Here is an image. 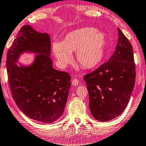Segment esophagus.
Instances as JSON below:
<instances>
[{
    "label": "esophagus",
    "instance_id": "34e87169",
    "mask_svg": "<svg viewBox=\"0 0 146 146\" xmlns=\"http://www.w3.org/2000/svg\"><path fill=\"white\" fill-rule=\"evenodd\" d=\"M78 83H79V81H78V80L76 79V78H74V79H72V84L74 86H78Z\"/></svg>",
    "mask_w": 146,
    "mask_h": 146
}]
</instances>
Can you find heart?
<instances>
[{
    "mask_svg": "<svg viewBox=\"0 0 146 146\" xmlns=\"http://www.w3.org/2000/svg\"><path fill=\"white\" fill-rule=\"evenodd\" d=\"M103 32L91 27L76 29L66 34L63 41L52 42V52L60 68H64L72 60L75 52L76 62L83 68L92 69L102 61L106 47Z\"/></svg>",
    "mask_w": 146,
    "mask_h": 146,
    "instance_id": "heart-1",
    "label": "heart"
}]
</instances>
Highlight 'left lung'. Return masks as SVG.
<instances>
[{"mask_svg":"<svg viewBox=\"0 0 146 146\" xmlns=\"http://www.w3.org/2000/svg\"><path fill=\"white\" fill-rule=\"evenodd\" d=\"M118 34L116 50L108 61L83 77L92 115L100 121H108L121 115L135 87L132 47L119 28Z\"/></svg>","mask_w":146,"mask_h":146,"instance_id":"left-lung-1","label":"left lung"}]
</instances>
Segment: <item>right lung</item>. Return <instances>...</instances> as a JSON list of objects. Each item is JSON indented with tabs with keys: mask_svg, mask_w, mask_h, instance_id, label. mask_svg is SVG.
<instances>
[{
	"mask_svg": "<svg viewBox=\"0 0 146 146\" xmlns=\"http://www.w3.org/2000/svg\"><path fill=\"white\" fill-rule=\"evenodd\" d=\"M50 51L48 34L24 25L8 50L6 60L10 90L18 108L30 119L47 123L63 115L71 87L69 74L52 67ZM24 53H35L33 62L17 65Z\"/></svg>",
	"mask_w": 146,
	"mask_h": 146,
	"instance_id": "right-lung-1",
	"label": "right lung"
}]
</instances>
